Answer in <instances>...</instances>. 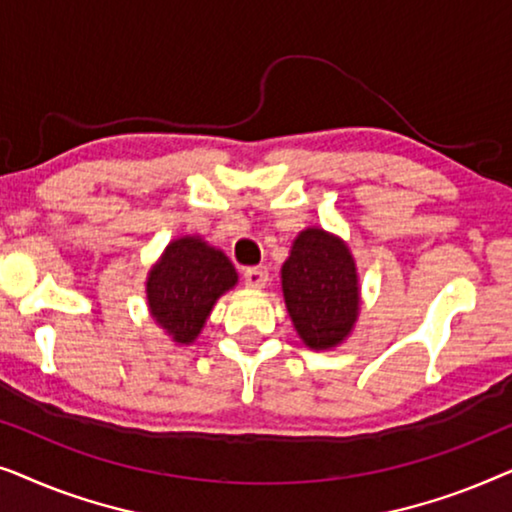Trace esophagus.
Instances as JSON below:
<instances>
[{"mask_svg": "<svg viewBox=\"0 0 512 512\" xmlns=\"http://www.w3.org/2000/svg\"><path fill=\"white\" fill-rule=\"evenodd\" d=\"M244 284H247L249 289H265V286H268V270H265L263 265H258V268H247L244 270Z\"/></svg>", "mask_w": 512, "mask_h": 512, "instance_id": "esophagus-1", "label": "esophagus"}]
</instances>
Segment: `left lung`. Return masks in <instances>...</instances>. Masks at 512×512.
<instances>
[{"label": "left lung", "mask_w": 512, "mask_h": 512, "mask_svg": "<svg viewBox=\"0 0 512 512\" xmlns=\"http://www.w3.org/2000/svg\"><path fill=\"white\" fill-rule=\"evenodd\" d=\"M282 293L305 347L324 352L342 345L361 312L359 272L349 244L319 226L300 230L282 265Z\"/></svg>", "instance_id": "left-lung-1"}]
</instances>
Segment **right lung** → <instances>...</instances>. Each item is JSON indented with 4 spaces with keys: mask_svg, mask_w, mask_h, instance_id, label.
<instances>
[{
    "mask_svg": "<svg viewBox=\"0 0 512 512\" xmlns=\"http://www.w3.org/2000/svg\"><path fill=\"white\" fill-rule=\"evenodd\" d=\"M237 270L200 235H181L163 249L146 275V307L174 345H193L216 300L235 289Z\"/></svg>",
    "mask_w": 512,
    "mask_h": 512,
    "instance_id": "1",
    "label": "right lung"
}]
</instances>
